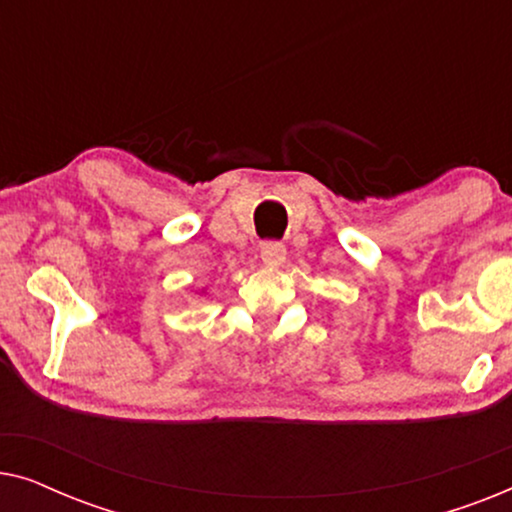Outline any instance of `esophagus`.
I'll return each mask as SVG.
<instances>
[{
	"mask_svg": "<svg viewBox=\"0 0 512 512\" xmlns=\"http://www.w3.org/2000/svg\"><path fill=\"white\" fill-rule=\"evenodd\" d=\"M261 258L265 265H282L286 258V247L279 242H265L261 247Z\"/></svg>",
	"mask_w": 512,
	"mask_h": 512,
	"instance_id": "34e87169",
	"label": "esophagus"
}]
</instances>
